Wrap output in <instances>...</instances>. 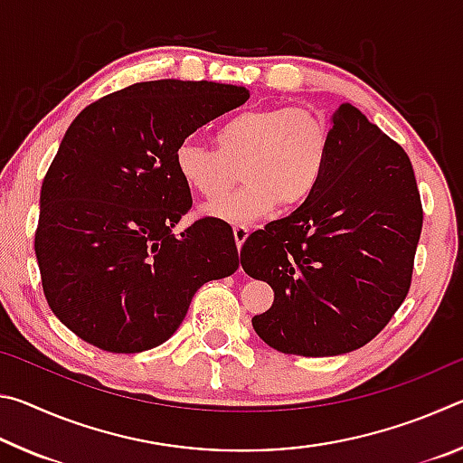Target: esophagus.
<instances>
[{
	"instance_id": "34e87169",
	"label": "esophagus",
	"mask_w": 463,
	"mask_h": 463,
	"mask_svg": "<svg viewBox=\"0 0 463 463\" xmlns=\"http://www.w3.org/2000/svg\"><path fill=\"white\" fill-rule=\"evenodd\" d=\"M232 234H234V242H237V247L241 249L242 242H245L247 237H249V229H247V226H234Z\"/></svg>"
}]
</instances>
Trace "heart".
<instances>
[{
    "mask_svg": "<svg viewBox=\"0 0 463 463\" xmlns=\"http://www.w3.org/2000/svg\"><path fill=\"white\" fill-rule=\"evenodd\" d=\"M331 146L328 124L307 108L245 109L226 120L214 146L187 137L177 145L174 165L182 182L203 200H217L241 169L246 185L202 210L203 216L249 224L273 208H294L317 192Z\"/></svg>",
    "mask_w": 463,
    "mask_h": 463,
    "instance_id": "heart-1",
    "label": "heart"
}]
</instances>
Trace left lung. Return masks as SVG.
I'll return each mask as SVG.
<instances>
[{
    "mask_svg": "<svg viewBox=\"0 0 463 463\" xmlns=\"http://www.w3.org/2000/svg\"><path fill=\"white\" fill-rule=\"evenodd\" d=\"M317 192L241 249L273 304L253 328L281 354L328 357L364 347L411 288L422 208L409 155L355 106L331 116Z\"/></svg>",
    "mask_w": 463,
    "mask_h": 463,
    "instance_id": "obj_1",
    "label": "left lung"
}]
</instances>
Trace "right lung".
Listing matches in <instances>:
<instances>
[{
  "label": "right lung",
  "mask_w": 463,
  "mask_h": 463,
  "mask_svg": "<svg viewBox=\"0 0 463 463\" xmlns=\"http://www.w3.org/2000/svg\"><path fill=\"white\" fill-rule=\"evenodd\" d=\"M247 99L239 85L145 81L93 101L67 128L43 182L34 250L46 302L80 339L112 354L153 349L206 281L237 271L222 221L174 232L192 208L174 153Z\"/></svg>",
  "instance_id": "right-lung-1"
}]
</instances>
